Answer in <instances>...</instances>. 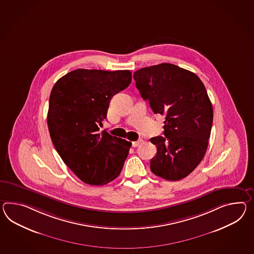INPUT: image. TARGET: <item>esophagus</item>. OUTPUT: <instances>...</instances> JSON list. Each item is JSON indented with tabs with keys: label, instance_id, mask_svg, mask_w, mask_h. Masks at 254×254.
<instances>
[{
	"label": "esophagus",
	"instance_id": "esophagus-1",
	"mask_svg": "<svg viewBox=\"0 0 254 254\" xmlns=\"http://www.w3.org/2000/svg\"><path fill=\"white\" fill-rule=\"evenodd\" d=\"M142 142V139H138V140H136V141L132 142V146H133V147H137V146H139V145H140Z\"/></svg>",
	"mask_w": 254,
	"mask_h": 254
}]
</instances>
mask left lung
<instances>
[{
    "mask_svg": "<svg viewBox=\"0 0 254 254\" xmlns=\"http://www.w3.org/2000/svg\"><path fill=\"white\" fill-rule=\"evenodd\" d=\"M133 78L152 111L165 116L164 136L150 138L157 147L151 172L168 181L185 178L203 160L210 137L213 108L204 83L170 63L140 68Z\"/></svg>",
    "mask_w": 254,
    "mask_h": 254,
    "instance_id": "8db88e82",
    "label": "left lung"
}]
</instances>
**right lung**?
Segmentation results:
<instances>
[{
  "mask_svg": "<svg viewBox=\"0 0 254 254\" xmlns=\"http://www.w3.org/2000/svg\"><path fill=\"white\" fill-rule=\"evenodd\" d=\"M129 70L78 68L57 81L50 93L48 126L62 161L90 186H104L121 173L131 142L99 127L112 97L128 86Z\"/></svg>",
  "mask_w": 254,
  "mask_h": 254,
  "instance_id": "right-lung-1",
  "label": "right lung"
}]
</instances>
